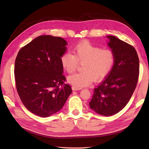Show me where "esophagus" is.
I'll use <instances>...</instances> for the list:
<instances>
[{"label": "esophagus", "mask_w": 149, "mask_h": 149, "mask_svg": "<svg viewBox=\"0 0 149 149\" xmlns=\"http://www.w3.org/2000/svg\"><path fill=\"white\" fill-rule=\"evenodd\" d=\"M72 89H73V91H77V90H80V89H81V88H75V87H74V86H73V87H72Z\"/></svg>", "instance_id": "1"}]
</instances>
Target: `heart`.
<instances>
[{
	"mask_svg": "<svg viewBox=\"0 0 149 149\" xmlns=\"http://www.w3.org/2000/svg\"><path fill=\"white\" fill-rule=\"evenodd\" d=\"M73 54L66 52L61 56L63 67L68 73L77 69L78 63H83V71L69 76L68 82L76 88L91 84L93 80H101L109 73L114 63V54L111 49L101 47L84 41L74 47Z\"/></svg>",
	"mask_w": 149,
	"mask_h": 149,
	"instance_id": "b5f03b06",
	"label": "heart"
}]
</instances>
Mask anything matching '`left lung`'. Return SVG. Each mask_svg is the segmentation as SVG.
<instances>
[{"label": "left lung", "mask_w": 149, "mask_h": 149, "mask_svg": "<svg viewBox=\"0 0 149 149\" xmlns=\"http://www.w3.org/2000/svg\"><path fill=\"white\" fill-rule=\"evenodd\" d=\"M108 45L114 54L112 68L104 80L94 89L91 109L109 116L127 105L136 88L139 75V60L136 49L114 36H107Z\"/></svg>", "instance_id": "obj_1"}]
</instances>
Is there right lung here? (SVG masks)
Listing matches in <instances>:
<instances>
[{
	"label": "right lung",
	"mask_w": 149,
	"mask_h": 149,
	"mask_svg": "<svg viewBox=\"0 0 149 149\" xmlns=\"http://www.w3.org/2000/svg\"><path fill=\"white\" fill-rule=\"evenodd\" d=\"M67 42L61 37L42 35L18 53L15 61L16 88L25 107L46 118L59 111L72 89L65 84L61 56Z\"/></svg>",
	"instance_id": "add662e5"
}]
</instances>
